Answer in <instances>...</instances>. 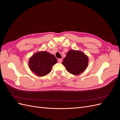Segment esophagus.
Instances as JSON below:
<instances>
[{
  "label": "esophagus",
  "mask_w": 120,
  "mask_h": 120,
  "mask_svg": "<svg viewBox=\"0 0 120 120\" xmlns=\"http://www.w3.org/2000/svg\"><path fill=\"white\" fill-rule=\"evenodd\" d=\"M57 60H58V62L60 63L62 62V60H61V59H59Z\"/></svg>",
  "instance_id": "34e87169"
}]
</instances>
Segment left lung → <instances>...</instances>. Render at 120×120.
<instances>
[{
  "label": "left lung",
  "instance_id": "obj_1",
  "mask_svg": "<svg viewBox=\"0 0 120 120\" xmlns=\"http://www.w3.org/2000/svg\"><path fill=\"white\" fill-rule=\"evenodd\" d=\"M88 57L83 52L71 50L68 52L62 64L70 73L78 75L86 70L88 66Z\"/></svg>",
  "mask_w": 120,
  "mask_h": 120
}]
</instances>
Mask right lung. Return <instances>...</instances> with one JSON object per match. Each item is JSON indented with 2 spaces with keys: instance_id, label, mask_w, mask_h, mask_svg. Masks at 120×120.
Here are the masks:
<instances>
[{
  "instance_id": "obj_1",
  "label": "right lung",
  "mask_w": 120,
  "mask_h": 120,
  "mask_svg": "<svg viewBox=\"0 0 120 120\" xmlns=\"http://www.w3.org/2000/svg\"><path fill=\"white\" fill-rule=\"evenodd\" d=\"M57 63L56 58L46 52H41L34 54L29 60V67L36 75L45 76L49 74L52 67Z\"/></svg>"
}]
</instances>
